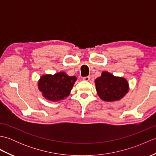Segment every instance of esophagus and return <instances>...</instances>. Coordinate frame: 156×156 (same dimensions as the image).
<instances>
[{"label":"esophagus","instance_id":"esophagus-1","mask_svg":"<svg viewBox=\"0 0 156 156\" xmlns=\"http://www.w3.org/2000/svg\"><path fill=\"white\" fill-rule=\"evenodd\" d=\"M90 78V76H86V77H84L82 79H83V80H84V81H89Z\"/></svg>","mask_w":156,"mask_h":156}]
</instances>
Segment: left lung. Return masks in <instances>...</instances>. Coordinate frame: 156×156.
Instances as JSON below:
<instances>
[{"label":"left lung","mask_w":156,"mask_h":156,"mask_svg":"<svg viewBox=\"0 0 156 156\" xmlns=\"http://www.w3.org/2000/svg\"><path fill=\"white\" fill-rule=\"evenodd\" d=\"M94 83L99 98L106 102L120 101L129 90L127 79L107 71L102 72L100 77L95 79Z\"/></svg>","instance_id":"1"}]
</instances>
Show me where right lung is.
<instances>
[{
	"label": "right lung",
	"instance_id": "add662e5",
	"mask_svg": "<svg viewBox=\"0 0 156 156\" xmlns=\"http://www.w3.org/2000/svg\"><path fill=\"white\" fill-rule=\"evenodd\" d=\"M77 78L64 72L42 75L37 82L39 90L46 100L56 102L68 97Z\"/></svg>",
	"mask_w": 156,
	"mask_h": 156
}]
</instances>
